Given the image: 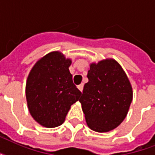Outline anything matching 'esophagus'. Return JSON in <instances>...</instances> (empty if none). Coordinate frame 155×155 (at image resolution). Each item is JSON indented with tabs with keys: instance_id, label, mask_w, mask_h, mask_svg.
Instances as JSON below:
<instances>
[{
	"instance_id": "obj_1",
	"label": "esophagus",
	"mask_w": 155,
	"mask_h": 155,
	"mask_svg": "<svg viewBox=\"0 0 155 155\" xmlns=\"http://www.w3.org/2000/svg\"><path fill=\"white\" fill-rule=\"evenodd\" d=\"M78 88H79V90H80V92H82L83 89H84V84H81L79 85V86H78Z\"/></svg>"
}]
</instances>
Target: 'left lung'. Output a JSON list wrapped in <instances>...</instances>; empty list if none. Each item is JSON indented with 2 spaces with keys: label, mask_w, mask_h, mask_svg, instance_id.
<instances>
[{
  "label": "left lung",
  "mask_w": 155,
  "mask_h": 155,
  "mask_svg": "<svg viewBox=\"0 0 155 155\" xmlns=\"http://www.w3.org/2000/svg\"><path fill=\"white\" fill-rule=\"evenodd\" d=\"M87 76L79 101L87 126L99 133L114 130L125 118L133 100L127 75L117 61L106 58L91 63Z\"/></svg>",
  "instance_id": "obj_1"
}]
</instances>
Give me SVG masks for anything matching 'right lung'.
<instances>
[{
  "mask_svg": "<svg viewBox=\"0 0 155 155\" xmlns=\"http://www.w3.org/2000/svg\"><path fill=\"white\" fill-rule=\"evenodd\" d=\"M71 64V60L61 52H51L35 63L28 75V108L33 118L44 127L62 125L71 104L82 94L73 84Z\"/></svg>",
  "mask_w": 155,
  "mask_h": 155,
  "instance_id": "right-lung-1",
  "label": "right lung"
}]
</instances>
